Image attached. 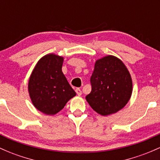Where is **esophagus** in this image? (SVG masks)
I'll use <instances>...</instances> for the list:
<instances>
[{
    "mask_svg": "<svg viewBox=\"0 0 160 160\" xmlns=\"http://www.w3.org/2000/svg\"><path fill=\"white\" fill-rule=\"evenodd\" d=\"M75 91H76V93L77 94V96H81V95H82V91L80 88H77L76 90H75Z\"/></svg>",
    "mask_w": 160,
    "mask_h": 160,
    "instance_id": "obj_1",
    "label": "esophagus"
}]
</instances>
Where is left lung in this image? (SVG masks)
<instances>
[{
    "label": "left lung",
    "instance_id": "obj_1",
    "mask_svg": "<svg viewBox=\"0 0 160 160\" xmlns=\"http://www.w3.org/2000/svg\"><path fill=\"white\" fill-rule=\"evenodd\" d=\"M92 89L86 96L89 106L103 116L125 106L132 93V80L120 59L108 55L96 61L90 77Z\"/></svg>",
    "mask_w": 160,
    "mask_h": 160
}]
</instances>
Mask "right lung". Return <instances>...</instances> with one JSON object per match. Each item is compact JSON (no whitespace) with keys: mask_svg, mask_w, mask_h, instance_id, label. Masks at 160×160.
<instances>
[{"mask_svg":"<svg viewBox=\"0 0 160 160\" xmlns=\"http://www.w3.org/2000/svg\"><path fill=\"white\" fill-rule=\"evenodd\" d=\"M64 58L49 54L42 58L29 77L28 89L32 102L40 112L54 115L76 96L63 73Z\"/></svg>","mask_w":160,"mask_h":160,"instance_id":"right-lung-1","label":"right lung"}]
</instances>
